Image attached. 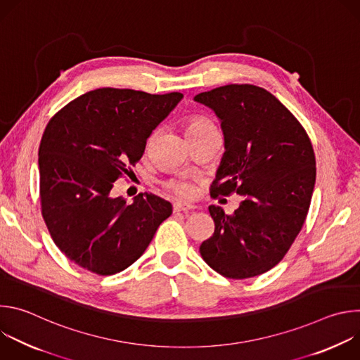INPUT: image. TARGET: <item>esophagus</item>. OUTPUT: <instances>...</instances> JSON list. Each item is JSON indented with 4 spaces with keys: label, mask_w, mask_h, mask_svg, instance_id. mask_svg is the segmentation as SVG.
<instances>
[{
    "label": "esophagus",
    "mask_w": 360,
    "mask_h": 360,
    "mask_svg": "<svg viewBox=\"0 0 360 360\" xmlns=\"http://www.w3.org/2000/svg\"><path fill=\"white\" fill-rule=\"evenodd\" d=\"M193 210V205L185 203V202H175L174 203V212H188Z\"/></svg>",
    "instance_id": "esophagus-1"
}]
</instances>
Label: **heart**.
<instances>
[{
	"label": "heart",
	"instance_id": "obj_1",
	"mask_svg": "<svg viewBox=\"0 0 360 360\" xmlns=\"http://www.w3.org/2000/svg\"><path fill=\"white\" fill-rule=\"evenodd\" d=\"M211 129H217V127L207 118L203 117H195L189 121L188 127H186V134L191 132H200V131H211ZM169 189L174 191L176 195L182 196V198H191L193 195V185L188 181H182V179H175L171 181L168 184Z\"/></svg>",
	"mask_w": 360,
	"mask_h": 360
}]
</instances>
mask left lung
Segmentation results:
<instances>
[{
    "label": "left lung",
    "instance_id": "left-lung-1",
    "mask_svg": "<svg viewBox=\"0 0 360 360\" xmlns=\"http://www.w3.org/2000/svg\"><path fill=\"white\" fill-rule=\"evenodd\" d=\"M193 99L217 114L225 136L211 195L243 198L232 215L211 205L215 232L199 246L200 256L225 278L258 276L283 259L309 211L316 179L311 139L261 86L231 84Z\"/></svg>",
    "mask_w": 360,
    "mask_h": 360
}]
</instances>
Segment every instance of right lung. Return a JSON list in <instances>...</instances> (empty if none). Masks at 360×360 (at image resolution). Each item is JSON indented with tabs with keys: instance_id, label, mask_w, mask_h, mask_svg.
<instances>
[{
	"instance_id": "add662e5",
	"label": "right lung",
	"mask_w": 360,
	"mask_h": 360,
	"mask_svg": "<svg viewBox=\"0 0 360 360\" xmlns=\"http://www.w3.org/2000/svg\"><path fill=\"white\" fill-rule=\"evenodd\" d=\"M182 98L98 88L49 120L38 150L41 212L54 243L78 266L102 276L127 269L171 217L172 205L157 195L128 203L111 189Z\"/></svg>"
}]
</instances>
